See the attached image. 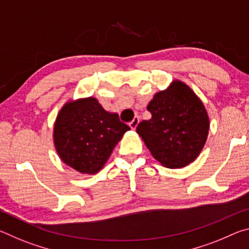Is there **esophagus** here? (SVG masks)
Wrapping results in <instances>:
<instances>
[{
  "instance_id": "1",
  "label": "esophagus",
  "mask_w": 249,
  "mask_h": 249,
  "mask_svg": "<svg viewBox=\"0 0 249 249\" xmlns=\"http://www.w3.org/2000/svg\"><path fill=\"white\" fill-rule=\"evenodd\" d=\"M138 123H140V117H138V116L134 117V120H133V121L130 122V123H129V127L132 128L133 130H134V129H136V127H137Z\"/></svg>"
}]
</instances>
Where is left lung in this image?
I'll return each mask as SVG.
<instances>
[{
    "label": "left lung",
    "mask_w": 249,
    "mask_h": 249,
    "mask_svg": "<svg viewBox=\"0 0 249 249\" xmlns=\"http://www.w3.org/2000/svg\"><path fill=\"white\" fill-rule=\"evenodd\" d=\"M147 109L151 119L138 124L136 132L153 157L170 169L195 161L210 129L208 111L195 91L175 79L167 89L155 93Z\"/></svg>",
    "instance_id": "obj_1"
}]
</instances>
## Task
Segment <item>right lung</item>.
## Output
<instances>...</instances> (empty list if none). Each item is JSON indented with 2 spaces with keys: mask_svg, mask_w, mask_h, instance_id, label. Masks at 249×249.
Instances as JSON below:
<instances>
[{
  "mask_svg": "<svg viewBox=\"0 0 249 249\" xmlns=\"http://www.w3.org/2000/svg\"><path fill=\"white\" fill-rule=\"evenodd\" d=\"M129 127L93 96L70 99L58 112L53 140L61 161L81 175L102 169Z\"/></svg>",
  "mask_w": 249,
  "mask_h": 249,
  "instance_id": "1",
  "label": "right lung"
}]
</instances>
